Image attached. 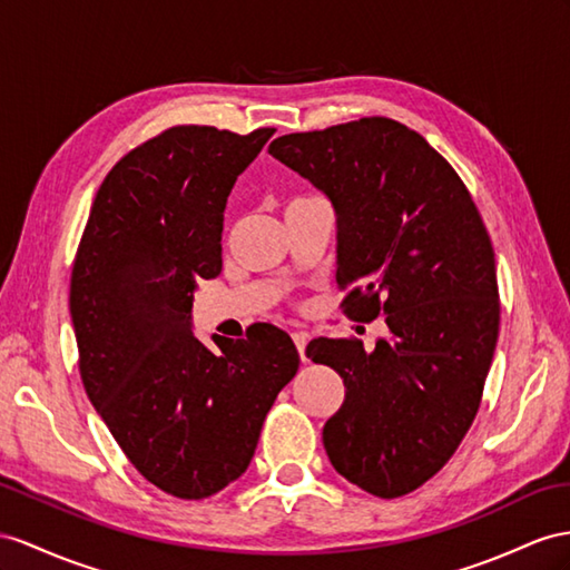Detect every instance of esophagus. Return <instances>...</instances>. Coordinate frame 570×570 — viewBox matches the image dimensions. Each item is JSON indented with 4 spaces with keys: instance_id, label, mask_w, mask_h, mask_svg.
<instances>
[{
    "instance_id": "1",
    "label": "esophagus",
    "mask_w": 570,
    "mask_h": 570,
    "mask_svg": "<svg viewBox=\"0 0 570 570\" xmlns=\"http://www.w3.org/2000/svg\"><path fill=\"white\" fill-rule=\"evenodd\" d=\"M291 337H294V344H296V348H298L301 361H305V344H308V337H305L303 332H294V334H291Z\"/></svg>"
}]
</instances>
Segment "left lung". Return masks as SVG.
<instances>
[{"label":"left lung","instance_id":"1","mask_svg":"<svg viewBox=\"0 0 570 570\" xmlns=\"http://www.w3.org/2000/svg\"><path fill=\"white\" fill-rule=\"evenodd\" d=\"M269 154L332 204L348 313L385 315L373 352L313 340L305 354L344 377L323 429L332 466L397 499L441 470L476 416L501 315L489 233L460 175L395 120L284 135Z\"/></svg>","mask_w":570,"mask_h":570}]
</instances>
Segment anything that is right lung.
Listing matches in <instances>:
<instances>
[{
  "label": "right lung",
  "mask_w": 570,
  "mask_h": 570,
  "mask_svg": "<svg viewBox=\"0 0 570 570\" xmlns=\"http://www.w3.org/2000/svg\"><path fill=\"white\" fill-rule=\"evenodd\" d=\"M272 135L183 125L129 151L98 189L71 269L86 395L141 476L187 501L247 470L298 371L274 325L214 340L218 352L193 332L197 284L222 274L230 189Z\"/></svg>",
  "instance_id": "1"
}]
</instances>
